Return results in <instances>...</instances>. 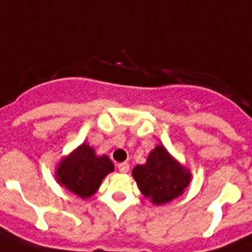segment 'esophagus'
I'll list each match as a JSON object with an SVG mask.
<instances>
[{
  "label": "esophagus",
  "instance_id": "obj_1",
  "mask_svg": "<svg viewBox=\"0 0 252 252\" xmlns=\"http://www.w3.org/2000/svg\"><path fill=\"white\" fill-rule=\"evenodd\" d=\"M118 168H119L120 172H124V174H126V172L129 171V163L126 162L119 163V165H118Z\"/></svg>",
  "mask_w": 252,
  "mask_h": 252
}]
</instances>
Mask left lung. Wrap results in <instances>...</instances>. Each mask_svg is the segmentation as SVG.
Returning <instances> with one entry per match:
<instances>
[{
	"instance_id": "1",
	"label": "left lung",
	"mask_w": 252,
	"mask_h": 252,
	"mask_svg": "<svg viewBox=\"0 0 252 252\" xmlns=\"http://www.w3.org/2000/svg\"><path fill=\"white\" fill-rule=\"evenodd\" d=\"M139 190L155 205L170 203L183 195L191 181V172L180 163L165 146L157 144L143 165L132 170Z\"/></svg>"
}]
</instances>
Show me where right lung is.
Wrapping results in <instances>:
<instances>
[{
    "mask_svg": "<svg viewBox=\"0 0 252 252\" xmlns=\"http://www.w3.org/2000/svg\"><path fill=\"white\" fill-rule=\"evenodd\" d=\"M114 171V163L106 155H96L86 142L74 148L57 163L56 180L61 187L81 199L93 196L106 175Z\"/></svg>",
    "mask_w": 252,
    "mask_h": 252,
    "instance_id": "right-lung-1",
    "label": "right lung"
}]
</instances>
